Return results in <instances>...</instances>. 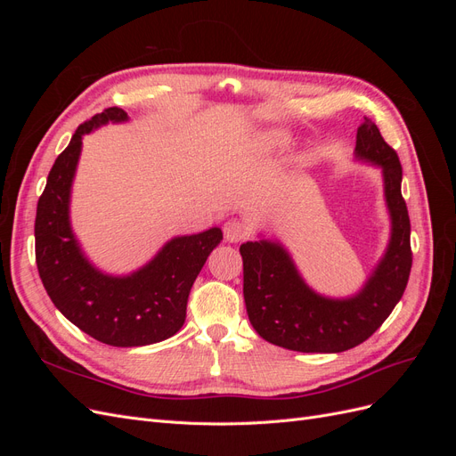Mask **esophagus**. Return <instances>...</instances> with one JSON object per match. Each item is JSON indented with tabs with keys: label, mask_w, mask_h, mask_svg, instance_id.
Here are the masks:
<instances>
[{
	"label": "esophagus",
	"mask_w": 456,
	"mask_h": 456,
	"mask_svg": "<svg viewBox=\"0 0 456 456\" xmlns=\"http://www.w3.org/2000/svg\"><path fill=\"white\" fill-rule=\"evenodd\" d=\"M247 236H249V228L243 223V220L238 218H232L224 224V238L230 243H238L243 241Z\"/></svg>",
	"instance_id": "34e87169"
}]
</instances>
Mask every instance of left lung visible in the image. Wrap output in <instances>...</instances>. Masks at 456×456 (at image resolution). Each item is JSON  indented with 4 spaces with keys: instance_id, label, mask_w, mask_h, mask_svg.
<instances>
[{
    "instance_id": "8db88e82",
    "label": "left lung",
    "mask_w": 456,
    "mask_h": 456,
    "mask_svg": "<svg viewBox=\"0 0 456 456\" xmlns=\"http://www.w3.org/2000/svg\"><path fill=\"white\" fill-rule=\"evenodd\" d=\"M355 158L379 165L392 218L388 249L370 278L350 298H327L305 283L293 258L275 241H247L243 297L256 333L287 350L337 354L367 340L392 314L409 281L411 223L402 196V163L369 118L357 127Z\"/></svg>"
}]
</instances>
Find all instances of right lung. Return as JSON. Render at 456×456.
<instances>
[{"label": "right lung", "instance_id": "add662e5", "mask_svg": "<svg viewBox=\"0 0 456 456\" xmlns=\"http://www.w3.org/2000/svg\"><path fill=\"white\" fill-rule=\"evenodd\" d=\"M108 121H127L126 110L106 108L81 123L54 159L37 201L36 265L53 305L84 333L110 346H146L181 330L190 289L223 232L173 238L146 266L123 278L96 270L81 253L68 213L81 139Z\"/></svg>", "mask_w": 456, "mask_h": 456}]
</instances>
